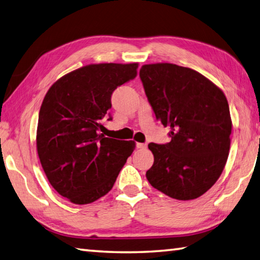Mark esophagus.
Wrapping results in <instances>:
<instances>
[{
	"label": "esophagus",
	"instance_id": "1",
	"mask_svg": "<svg viewBox=\"0 0 260 260\" xmlns=\"http://www.w3.org/2000/svg\"><path fill=\"white\" fill-rule=\"evenodd\" d=\"M146 144L145 143H136L137 149H146Z\"/></svg>",
	"mask_w": 260,
	"mask_h": 260
}]
</instances>
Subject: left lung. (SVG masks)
<instances>
[{
	"instance_id": "1",
	"label": "left lung",
	"mask_w": 260,
	"mask_h": 260,
	"mask_svg": "<svg viewBox=\"0 0 260 260\" xmlns=\"http://www.w3.org/2000/svg\"><path fill=\"white\" fill-rule=\"evenodd\" d=\"M140 78L156 119L171 128L169 143L149 144L154 162L147 180L175 200H195L226 164L232 120L225 94L195 70L171 63L145 64Z\"/></svg>"
}]
</instances>
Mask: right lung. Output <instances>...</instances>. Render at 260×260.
I'll use <instances>...</instances> for the list:
<instances>
[{
	"label": "right lung",
	"mask_w": 260,
	"mask_h": 260,
	"mask_svg": "<svg viewBox=\"0 0 260 260\" xmlns=\"http://www.w3.org/2000/svg\"><path fill=\"white\" fill-rule=\"evenodd\" d=\"M137 68L139 63L85 65L59 78L45 95L36 135L38 156L50 185L73 204L108 194L133 153L134 141L100 132L114 90L134 79Z\"/></svg>",
	"instance_id": "right-lung-1"
}]
</instances>
